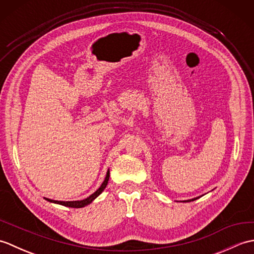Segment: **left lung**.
<instances>
[{
    "mask_svg": "<svg viewBox=\"0 0 254 254\" xmlns=\"http://www.w3.org/2000/svg\"><path fill=\"white\" fill-rule=\"evenodd\" d=\"M197 197H195V198H192V199H188V201H185V202H191V201H194V199H196Z\"/></svg>",
    "mask_w": 254,
    "mask_h": 254,
    "instance_id": "obj_1",
    "label": "left lung"
}]
</instances>
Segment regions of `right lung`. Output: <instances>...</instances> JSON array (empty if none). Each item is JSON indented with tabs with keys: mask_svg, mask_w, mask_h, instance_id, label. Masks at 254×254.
<instances>
[{
	"mask_svg": "<svg viewBox=\"0 0 254 254\" xmlns=\"http://www.w3.org/2000/svg\"><path fill=\"white\" fill-rule=\"evenodd\" d=\"M109 177H110V172L109 170H108L107 172V176L105 178V181L102 182V185L100 186V188L97 190L95 193L91 194V195H89L87 198L85 199H82V201H55V199H50V198H46L47 201H49L51 203H57V204H61V205H64V206H67V207H75V208H79V207H84L86 206V205L90 204L91 202L94 201V199L99 195V194L105 190V188L107 187L108 185V181H109Z\"/></svg>",
	"mask_w": 254,
	"mask_h": 254,
	"instance_id": "obj_1",
	"label": "right lung"
}]
</instances>
